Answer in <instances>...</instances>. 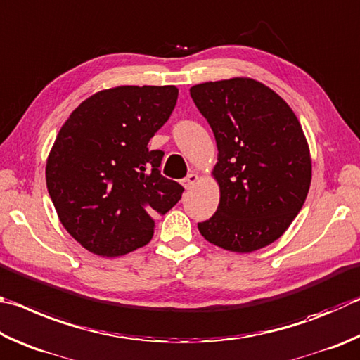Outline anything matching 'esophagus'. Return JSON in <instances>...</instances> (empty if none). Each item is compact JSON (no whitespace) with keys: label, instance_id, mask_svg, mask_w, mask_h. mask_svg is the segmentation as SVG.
Here are the masks:
<instances>
[{"label":"esophagus","instance_id":"obj_1","mask_svg":"<svg viewBox=\"0 0 360 360\" xmlns=\"http://www.w3.org/2000/svg\"><path fill=\"white\" fill-rule=\"evenodd\" d=\"M198 180H199V175L198 174H190V175L186 176V179L181 180V185H184L186 190H190L193 185L198 184Z\"/></svg>","mask_w":360,"mask_h":360}]
</instances>
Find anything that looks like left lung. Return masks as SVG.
Instances as JSON below:
<instances>
[{
    "instance_id": "1",
    "label": "left lung",
    "mask_w": 360,
    "mask_h": 360,
    "mask_svg": "<svg viewBox=\"0 0 360 360\" xmlns=\"http://www.w3.org/2000/svg\"><path fill=\"white\" fill-rule=\"evenodd\" d=\"M190 93L218 147L212 175L219 204L199 232L234 253L267 247L285 234L310 190L311 156L297 117L250 77L205 82Z\"/></svg>"
}]
</instances>
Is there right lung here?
<instances>
[{
    "label": "right lung",
    "mask_w": 360,
    "mask_h": 360,
    "mask_svg": "<svg viewBox=\"0 0 360 360\" xmlns=\"http://www.w3.org/2000/svg\"><path fill=\"white\" fill-rule=\"evenodd\" d=\"M179 88L122 85L75 107L50 150L46 181L65 229L103 257L147 245L155 217L181 199L184 186L160 172L164 153L148 142L167 122Z\"/></svg>",
    "instance_id": "1"
}]
</instances>
